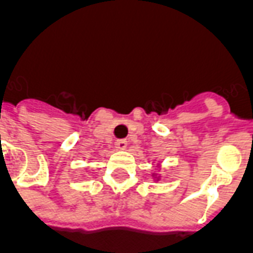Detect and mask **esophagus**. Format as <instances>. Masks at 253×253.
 Masks as SVG:
<instances>
[{
  "instance_id": "obj_1",
  "label": "esophagus",
  "mask_w": 253,
  "mask_h": 253,
  "mask_svg": "<svg viewBox=\"0 0 253 253\" xmlns=\"http://www.w3.org/2000/svg\"><path fill=\"white\" fill-rule=\"evenodd\" d=\"M116 148L121 149V150H125V149L127 148L126 139H118V141H116Z\"/></svg>"
}]
</instances>
